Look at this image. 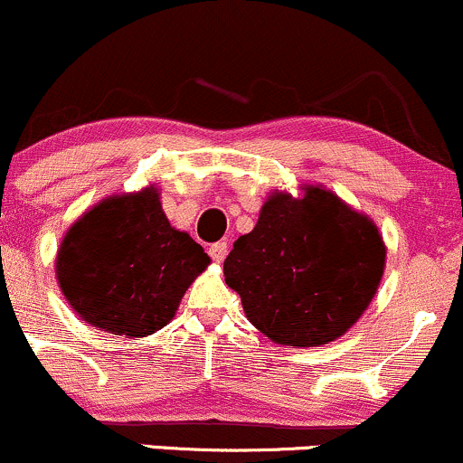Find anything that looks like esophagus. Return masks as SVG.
<instances>
[{"mask_svg": "<svg viewBox=\"0 0 463 463\" xmlns=\"http://www.w3.org/2000/svg\"><path fill=\"white\" fill-rule=\"evenodd\" d=\"M209 254H211V259H213L215 263H222L226 259V254H228V246L224 241L213 243V246L209 248Z\"/></svg>", "mask_w": 463, "mask_h": 463, "instance_id": "1", "label": "esophagus"}]
</instances>
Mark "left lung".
I'll return each instance as SVG.
<instances>
[{"label": "left lung", "mask_w": 463, "mask_h": 463, "mask_svg": "<svg viewBox=\"0 0 463 463\" xmlns=\"http://www.w3.org/2000/svg\"><path fill=\"white\" fill-rule=\"evenodd\" d=\"M374 220L322 184L294 198L274 189L257 226L224 261L246 317L280 346L335 342L368 309L385 269Z\"/></svg>", "instance_id": "1"}]
</instances>
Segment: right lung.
<instances>
[{
  "mask_svg": "<svg viewBox=\"0 0 463 463\" xmlns=\"http://www.w3.org/2000/svg\"><path fill=\"white\" fill-rule=\"evenodd\" d=\"M209 265L204 248L169 224L156 184H147L99 200L67 228L56 280L80 320L132 339L169 324Z\"/></svg>",
  "mask_w": 463,
  "mask_h": 463,
  "instance_id": "right-lung-1",
  "label": "right lung"
}]
</instances>
